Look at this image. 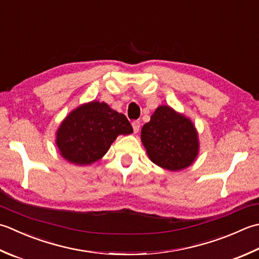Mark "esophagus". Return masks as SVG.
<instances>
[{"label":"esophagus","mask_w":259,"mask_h":259,"mask_svg":"<svg viewBox=\"0 0 259 259\" xmlns=\"http://www.w3.org/2000/svg\"><path fill=\"white\" fill-rule=\"evenodd\" d=\"M133 128H134L135 133H138L139 128H140V121H138V120L133 121Z\"/></svg>","instance_id":"1"}]
</instances>
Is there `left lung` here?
<instances>
[{
  "label": "left lung",
  "mask_w": 259,
  "mask_h": 259,
  "mask_svg": "<svg viewBox=\"0 0 259 259\" xmlns=\"http://www.w3.org/2000/svg\"><path fill=\"white\" fill-rule=\"evenodd\" d=\"M141 140L153 163L180 170L193 163L199 150L194 125L169 106H159L141 129Z\"/></svg>",
  "instance_id": "obj_1"
}]
</instances>
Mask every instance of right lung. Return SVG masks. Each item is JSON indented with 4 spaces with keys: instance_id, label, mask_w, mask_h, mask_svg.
Returning <instances> with one entry per match:
<instances>
[{
    "instance_id": "right-lung-1",
    "label": "right lung",
    "mask_w": 259,
    "mask_h": 259,
    "mask_svg": "<svg viewBox=\"0 0 259 259\" xmlns=\"http://www.w3.org/2000/svg\"><path fill=\"white\" fill-rule=\"evenodd\" d=\"M133 125L122 113L102 102H91L74 110L57 131L60 154L70 163L88 165L105 155L119 135H129Z\"/></svg>"
}]
</instances>
